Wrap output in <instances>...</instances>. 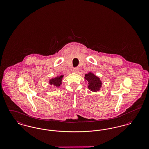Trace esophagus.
<instances>
[{
    "label": "esophagus",
    "instance_id": "1",
    "mask_svg": "<svg viewBox=\"0 0 149 149\" xmlns=\"http://www.w3.org/2000/svg\"><path fill=\"white\" fill-rule=\"evenodd\" d=\"M73 71H74L75 72H78L79 71V68H74V69H73Z\"/></svg>",
    "mask_w": 149,
    "mask_h": 149
}]
</instances>
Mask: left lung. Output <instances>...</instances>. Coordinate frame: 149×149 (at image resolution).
I'll return each instance as SVG.
<instances>
[{"label": "left lung", "mask_w": 149, "mask_h": 149, "mask_svg": "<svg viewBox=\"0 0 149 149\" xmlns=\"http://www.w3.org/2000/svg\"><path fill=\"white\" fill-rule=\"evenodd\" d=\"M85 80L88 81V88L92 92H97L100 90L102 86V81L100 79L92 72H89L85 75Z\"/></svg>", "instance_id": "left-lung-1"}]
</instances>
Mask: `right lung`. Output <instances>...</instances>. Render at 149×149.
I'll return each instance as SVG.
<instances>
[{
    "instance_id": "1",
    "label": "right lung",
    "mask_w": 149,
    "mask_h": 149,
    "mask_svg": "<svg viewBox=\"0 0 149 149\" xmlns=\"http://www.w3.org/2000/svg\"><path fill=\"white\" fill-rule=\"evenodd\" d=\"M63 78V75L58 76L56 78H52L49 81L51 85H54L56 87H58L62 84V79Z\"/></svg>"
}]
</instances>
